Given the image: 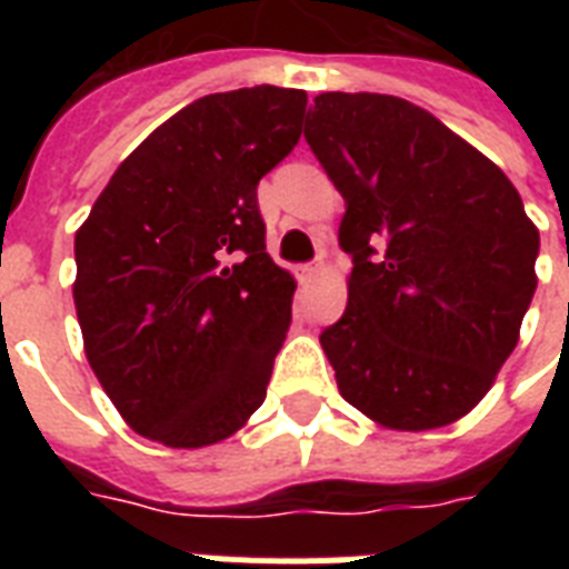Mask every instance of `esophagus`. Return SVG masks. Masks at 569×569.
I'll return each instance as SVG.
<instances>
[{
	"label": "esophagus",
	"instance_id": "34e87169",
	"mask_svg": "<svg viewBox=\"0 0 569 569\" xmlns=\"http://www.w3.org/2000/svg\"><path fill=\"white\" fill-rule=\"evenodd\" d=\"M325 274V262H312V266H301V271H298V277H301V283H312V280H319V277Z\"/></svg>",
	"mask_w": 569,
	"mask_h": 569
}]
</instances>
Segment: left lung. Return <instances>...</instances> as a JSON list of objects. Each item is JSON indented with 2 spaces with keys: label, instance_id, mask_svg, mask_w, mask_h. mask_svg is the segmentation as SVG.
I'll return each instance as SVG.
<instances>
[{
  "label": "left lung",
  "instance_id": "obj_1",
  "mask_svg": "<svg viewBox=\"0 0 569 569\" xmlns=\"http://www.w3.org/2000/svg\"><path fill=\"white\" fill-rule=\"evenodd\" d=\"M346 197L348 307L321 333L348 405L389 431L463 419L520 342L540 232L520 191L431 111L328 91L303 129Z\"/></svg>",
  "mask_w": 569,
  "mask_h": 569
}]
</instances>
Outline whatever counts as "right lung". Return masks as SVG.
Segmentation results:
<instances>
[{
  "label": "right lung",
  "mask_w": 569,
  "mask_h": 569,
  "mask_svg": "<svg viewBox=\"0 0 569 569\" xmlns=\"http://www.w3.org/2000/svg\"><path fill=\"white\" fill-rule=\"evenodd\" d=\"M307 91L209 93L120 162L76 230L84 357L123 422L168 449L244 428L292 321L257 186L301 138Z\"/></svg>",
  "instance_id": "obj_1"
}]
</instances>
